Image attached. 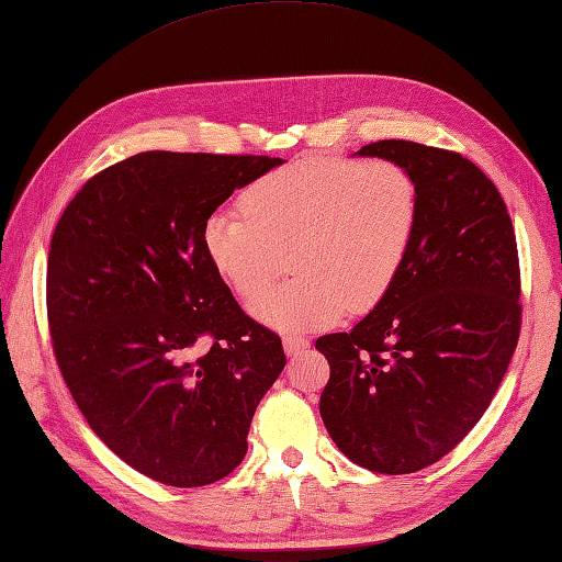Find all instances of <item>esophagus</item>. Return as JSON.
Segmentation results:
<instances>
[{
    "label": "esophagus",
    "instance_id": "1",
    "mask_svg": "<svg viewBox=\"0 0 562 562\" xmlns=\"http://www.w3.org/2000/svg\"><path fill=\"white\" fill-rule=\"evenodd\" d=\"M282 345H284V351L286 355H299V351H304L308 347V340L302 335H284L282 337Z\"/></svg>",
    "mask_w": 562,
    "mask_h": 562
}]
</instances>
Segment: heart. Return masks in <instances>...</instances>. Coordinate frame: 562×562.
Segmentation results:
<instances>
[{
  "label": "heart",
  "instance_id": "b5f03b06",
  "mask_svg": "<svg viewBox=\"0 0 562 562\" xmlns=\"http://www.w3.org/2000/svg\"><path fill=\"white\" fill-rule=\"evenodd\" d=\"M241 211L217 207L203 249L234 292L251 302L279 277L285 251L297 276L251 306L278 330H316L347 308L367 313L393 290L419 222V187L393 160L318 155L256 179Z\"/></svg>",
  "mask_w": 562,
  "mask_h": 562
}]
</instances>
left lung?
Instances as JSON below:
<instances>
[{
    "label": "left lung",
    "mask_w": 562,
    "mask_h": 562,
    "mask_svg": "<svg viewBox=\"0 0 562 562\" xmlns=\"http://www.w3.org/2000/svg\"><path fill=\"white\" fill-rule=\"evenodd\" d=\"M357 155L409 169L419 222L383 302L316 340L330 363L321 416L355 464L412 474L458 446L503 381L521 325L517 241L498 189L460 153L378 140Z\"/></svg>",
    "instance_id": "left-lung-1"
}]
</instances>
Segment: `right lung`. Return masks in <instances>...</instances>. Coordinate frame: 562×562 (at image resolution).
<instances>
[{
	"label": "right lung",
	"instance_id": "add662e5",
	"mask_svg": "<svg viewBox=\"0 0 562 562\" xmlns=\"http://www.w3.org/2000/svg\"><path fill=\"white\" fill-rule=\"evenodd\" d=\"M282 162L138 153L88 179L52 234L59 371L104 446L160 484L234 472L286 363L280 337L246 316L203 249L207 215Z\"/></svg>",
	"mask_w": 562,
	"mask_h": 562
}]
</instances>
